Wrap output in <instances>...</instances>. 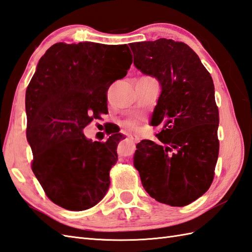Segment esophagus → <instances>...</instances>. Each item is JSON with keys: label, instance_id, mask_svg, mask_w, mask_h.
<instances>
[{"label": "esophagus", "instance_id": "1", "mask_svg": "<svg viewBox=\"0 0 252 252\" xmlns=\"http://www.w3.org/2000/svg\"><path fill=\"white\" fill-rule=\"evenodd\" d=\"M128 139L132 140L133 143H138L139 141V137L137 136V135H128Z\"/></svg>", "mask_w": 252, "mask_h": 252}]
</instances>
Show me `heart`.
<instances>
[{
  "instance_id": "1",
  "label": "heart",
  "mask_w": 252,
  "mask_h": 252,
  "mask_svg": "<svg viewBox=\"0 0 252 252\" xmlns=\"http://www.w3.org/2000/svg\"><path fill=\"white\" fill-rule=\"evenodd\" d=\"M125 127L126 128V130L134 131V130H137V128H138V124L136 121L128 120V121L125 122Z\"/></svg>"
}]
</instances>
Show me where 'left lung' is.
Instances as JSON below:
<instances>
[{
    "label": "left lung",
    "mask_w": 252,
    "mask_h": 252,
    "mask_svg": "<svg viewBox=\"0 0 252 252\" xmlns=\"http://www.w3.org/2000/svg\"><path fill=\"white\" fill-rule=\"evenodd\" d=\"M134 64L156 77L160 94L151 124L157 137L136 145L134 167L149 195L160 203L184 206L201 197L214 179L219 113L212 76L184 42L159 38L133 42Z\"/></svg>",
    "instance_id": "left-lung-1"
}]
</instances>
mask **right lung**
<instances>
[{
    "mask_svg": "<svg viewBox=\"0 0 252 252\" xmlns=\"http://www.w3.org/2000/svg\"><path fill=\"white\" fill-rule=\"evenodd\" d=\"M126 44H53L39 60L25 94L32 170L51 201L70 211L93 208L106 195L118 160L119 131L104 143L84 127L107 114V90L132 63Z\"/></svg>",
    "mask_w": 252,
    "mask_h": 252,
    "instance_id": "add662e5",
    "label": "right lung"
}]
</instances>
